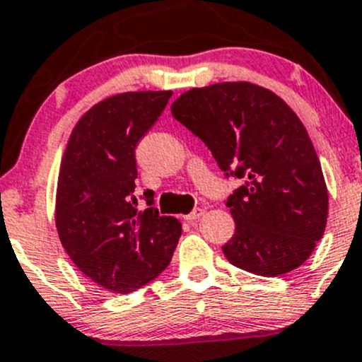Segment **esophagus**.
Wrapping results in <instances>:
<instances>
[{
	"label": "esophagus",
	"mask_w": 362,
	"mask_h": 362,
	"mask_svg": "<svg viewBox=\"0 0 362 362\" xmlns=\"http://www.w3.org/2000/svg\"><path fill=\"white\" fill-rule=\"evenodd\" d=\"M204 214H206V211H204V209H195V211H192L189 214H186L185 219H186V221L193 223V221H197V219L202 218Z\"/></svg>",
	"instance_id": "obj_1"
}]
</instances>
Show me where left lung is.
<instances>
[{
	"label": "left lung",
	"instance_id": "obj_1",
	"mask_svg": "<svg viewBox=\"0 0 362 362\" xmlns=\"http://www.w3.org/2000/svg\"><path fill=\"white\" fill-rule=\"evenodd\" d=\"M170 111L226 176L244 180L226 200L235 219L223 245L228 262L263 277L307 262L326 230L327 188L310 136L286 100L251 81H223L189 88Z\"/></svg>",
	"mask_w": 362,
	"mask_h": 362
}]
</instances>
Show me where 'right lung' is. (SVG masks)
<instances>
[{"instance_id":"obj_1","label":"right lung","mask_w":362,"mask_h":362,"mask_svg":"<svg viewBox=\"0 0 362 362\" xmlns=\"http://www.w3.org/2000/svg\"><path fill=\"white\" fill-rule=\"evenodd\" d=\"M170 90L124 92L78 120L61 160L55 226L81 274L113 293H132L169 264L181 223L155 207L137 211L136 146ZM148 206L153 192H144Z\"/></svg>"}]
</instances>
